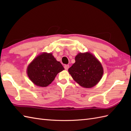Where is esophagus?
<instances>
[{"label":"esophagus","instance_id":"1","mask_svg":"<svg viewBox=\"0 0 131 131\" xmlns=\"http://www.w3.org/2000/svg\"><path fill=\"white\" fill-rule=\"evenodd\" d=\"M69 68V65H65L64 66V68H65V70H68V69Z\"/></svg>","mask_w":131,"mask_h":131}]
</instances>
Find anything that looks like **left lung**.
<instances>
[{
    "instance_id": "left-lung-1",
    "label": "left lung",
    "mask_w": 131,
    "mask_h": 131,
    "mask_svg": "<svg viewBox=\"0 0 131 131\" xmlns=\"http://www.w3.org/2000/svg\"><path fill=\"white\" fill-rule=\"evenodd\" d=\"M75 60V62L68 70L73 79L84 88H92L96 85L104 73L99 61L88 52L79 53Z\"/></svg>"
}]
</instances>
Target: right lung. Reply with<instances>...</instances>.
<instances>
[{
	"mask_svg": "<svg viewBox=\"0 0 131 131\" xmlns=\"http://www.w3.org/2000/svg\"><path fill=\"white\" fill-rule=\"evenodd\" d=\"M63 70L62 64L55 59L52 53H43L29 64L27 73L35 85L47 87L53 81L57 74Z\"/></svg>",
	"mask_w": 131,
	"mask_h": 131,
	"instance_id": "obj_1",
	"label": "right lung"
}]
</instances>
